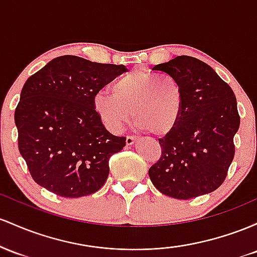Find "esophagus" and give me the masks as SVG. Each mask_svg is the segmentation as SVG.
<instances>
[{
    "instance_id": "34e87169",
    "label": "esophagus",
    "mask_w": 257,
    "mask_h": 257,
    "mask_svg": "<svg viewBox=\"0 0 257 257\" xmlns=\"http://www.w3.org/2000/svg\"><path fill=\"white\" fill-rule=\"evenodd\" d=\"M136 142H137V137L127 136V138H126V144H127V146H132V144H135Z\"/></svg>"
}]
</instances>
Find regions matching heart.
<instances>
[{"label":"heart","mask_w":257,"mask_h":257,"mask_svg":"<svg viewBox=\"0 0 257 257\" xmlns=\"http://www.w3.org/2000/svg\"><path fill=\"white\" fill-rule=\"evenodd\" d=\"M183 103L182 86L175 77L144 69H135L117 79L113 94L100 91L93 98L94 111L110 131H121L134 114L138 127L157 136L176 127Z\"/></svg>","instance_id":"heart-1"}]
</instances>
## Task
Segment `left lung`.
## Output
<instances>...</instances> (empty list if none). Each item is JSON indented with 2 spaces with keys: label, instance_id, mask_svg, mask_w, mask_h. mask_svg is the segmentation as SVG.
Here are the masks:
<instances>
[{
  "label": "left lung",
  "instance_id": "1",
  "mask_svg": "<svg viewBox=\"0 0 257 257\" xmlns=\"http://www.w3.org/2000/svg\"><path fill=\"white\" fill-rule=\"evenodd\" d=\"M152 70L175 77L184 94L176 127L159 138L161 158L149 169L158 191L176 199L209 194L223 183L234 158L237 99L229 85L197 58L180 56Z\"/></svg>",
  "mask_w": 257,
  "mask_h": 257
}]
</instances>
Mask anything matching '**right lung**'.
<instances>
[{
    "instance_id": "obj_1",
    "label": "right lung",
    "mask_w": 257,
    "mask_h": 257,
    "mask_svg": "<svg viewBox=\"0 0 257 257\" xmlns=\"http://www.w3.org/2000/svg\"><path fill=\"white\" fill-rule=\"evenodd\" d=\"M125 71V65L62 56L27 80L14 121L20 155L39 186L64 198L102 188L109 159L126 146V138L104 127L93 98Z\"/></svg>"
}]
</instances>
